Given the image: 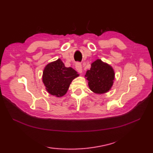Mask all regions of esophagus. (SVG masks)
<instances>
[{
    "mask_svg": "<svg viewBox=\"0 0 153 153\" xmlns=\"http://www.w3.org/2000/svg\"><path fill=\"white\" fill-rule=\"evenodd\" d=\"M76 70L78 71L79 73H82L83 71V69H82V64H81L80 63H77L76 64Z\"/></svg>",
    "mask_w": 153,
    "mask_h": 153,
    "instance_id": "34e87169",
    "label": "esophagus"
}]
</instances>
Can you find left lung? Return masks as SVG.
<instances>
[{"label": "left lung", "mask_w": 153, "mask_h": 153, "mask_svg": "<svg viewBox=\"0 0 153 153\" xmlns=\"http://www.w3.org/2000/svg\"><path fill=\"white\" fill-rule=\"evenodd\" d=\"M115 77V72L111 65L97 59L91 64L85 78L87 80L89 89L96 94H104L111 89Z\"/></svg>", "instance_id": "left-lung-1"}]
</instances>
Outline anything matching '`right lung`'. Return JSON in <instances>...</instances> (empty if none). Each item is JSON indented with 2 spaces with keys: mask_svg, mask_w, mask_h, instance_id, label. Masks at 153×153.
<instances>
[{
  "mask_svg": "<svg viewBox=\"0 0 153 153\" xmlns=\"http://www.w3.org/2000/svg\"><path fill=\"white\" fill-rule=\"evenodd\" d=\"M79 76L71 67L64 66L60 58L45 66L42 80L50 95L62 97L66 94L71 82Z\"/></svg>",
  "mask_w": 153,
  "mask_h": 153,
  "instance_id": "add662e5",
  "label": "right lung"
}]
</instances>
